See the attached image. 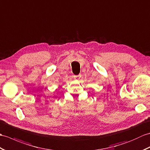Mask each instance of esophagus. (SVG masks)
I'll return each mask as SVG.
<instances>
[{
	"label": "esophagus",
	"mask_w": 150,
	"mask_h": 150,
	"mask_svg": "<svg viewBox=\"0 0 150 150\" xmlns=\"http://www.w3.org/2000/svg\"><path fill=\"white\" fill-rule=\"evenodd\" d=\"M81 78V75H75L74 76V79L76 80V81H78V80L80 79Z\"/></svg>",
	"instance_id": "1"
}]
</instances>
